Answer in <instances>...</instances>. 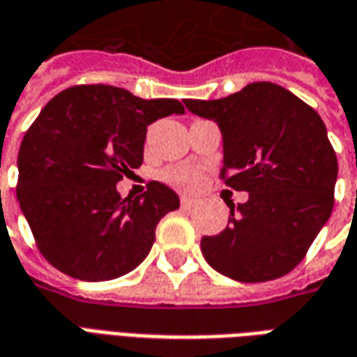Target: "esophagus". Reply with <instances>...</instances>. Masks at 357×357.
<instances>
[{
    "mask_svg": "<svg viewBox=\"0 0 357 357\" xmlns=\"http://www.w3.org/2000/svg\"><path fill=\"white\" fill-rule=\"evenodd\" d=\"M181 206H183V208H191V206H195V199L183 195V197H181Z\"/></svg>",
    "mask_w": 357,
    "mask_h": 357,
    "instance_id": "34e87169",
    "label": "esophagus"
}]
</instances>
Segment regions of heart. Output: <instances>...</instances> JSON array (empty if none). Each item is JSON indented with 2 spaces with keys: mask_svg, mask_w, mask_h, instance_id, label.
Here are the masks:
<instances>
[{
  "mask_svg": "<svg viewBox=\"0 0 357 357\" xmlns=\"http://www.w3.org/2000/svg\"><path fill=\"white\" fill-rule=\"evenodd\" d=\"M164 179L179 189H193L201 181V172L195 166H181V168H170L164 172Z\"/></svg>",
  "mask_w": 357,
  "mask_h": 357,
  "instance_id": "1",
  "label": "heart"
}]
</instances>
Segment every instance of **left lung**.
Instances as JSON below:
<instances>
[{"mask_svg": "<svg viewBox=\"0 0 357 357\" xmlns=\"http://www.w3.org/2000/svg\"><path fill=\"white\" fill-rule=\"evenodd\" d=\"M183 102L216 122L225 185L248 193L247 202L229 206L224 231L202 237L206 262L243 283L289 273L333 212L338 164L323 120L271 82L248 84L224 99Z\"/></svg>", "mask_w": 357, "mask_h": 357, "instance_id": "1", "label": "left lung"}]
</instances>
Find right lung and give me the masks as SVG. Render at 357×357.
<instances>
[{"label":"right lung","mask_w":357,"mask_h":357,"mask_svg":"<svg viewBox=\"0 0 357 357\" xmlns=\"http://www.w3.org/2000/svg\"><path fill=\"white\" fill-rule=\"evenodd\" d=\"M183 112L176 99L145 101L102 84L68 88L43 107L20 143L17 199L51 266L109 281L147 258L179 197L151 181L147 193L122 199L116 183L143 162L147 126Z\"/></svg>","instance_id":"add662e5"}]
</instances>
